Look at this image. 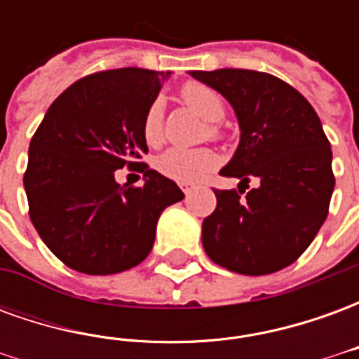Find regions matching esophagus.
<instances>
[{"label":"esophagus","instance_id":"obj_1","mask_svg":"<svg viewBox=\"0 0 359 359\" xmlns=\"http://www.w3.org/2000/svg\"><path fill=\"white\" fill-rule=\"evenodd\" d=\"M180 190L184 192V194H190L192 192V184H187V182H180Z\"/></svg>","mask_w":359,"mask_h":359}]
</instances>
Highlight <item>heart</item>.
I'll return each instance as SVG.
<instances>
[{
    "instance_id": "heart-1",
    "label": "heart",
    "mask_w": 359,
    "mask_h": 359,
    "mask_svg": "<svg viewBox=\"0 0 359 359\" xmlns=\"http://www.w3.org/2000/svg\"><path fill=\"white\" fill-rule=\"evenodd\" d=\"M180 95L190 109H194L208 125L210 136H219L217 121L225 115V103L221 95L200 82H188L180 90ZM142 136L148 146H159L163 140V105L159 100L151 103L142 121ZM217 165V156L211 149L171 148L156 159L157 171L177 182H198L205 179Z\"/></svg>"
}]
</instances>
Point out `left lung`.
Masks as SVG:
<instances>
[{"instance_id":"left-lung-1","label":"left lung","mask_w":359,"mask_h":359,"mask_svg":"<svg viewBox=\"0 0 359 359\" xmlns=\"http://www.w3.org/2000/svg\"><path fill=\"white\" fill-rule=\"evenodd\" d=\"M190 74L217 90L241 125V144L221 175L242 184L259 180L244 200L236 190H213L217 208L203 219V250L211 262L241 275L285 269L306 252L329 213L334 175L321 121L298 90L273 74L248 69Z\"/></svg>"}]
</instances>
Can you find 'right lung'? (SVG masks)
<instances>
[{
    "mask_svg": "<svg viewBox=\"0 0 359 359\" xmlns=\"http://www.w3.org/2000/svg\"><path fill=\"white\" fill-rule=\"evenodd\" d=\"M171 73L138 67L102 71L51 103L30 140L25 190L43 244L74 271L113 275L142 264L157 219L184 194L138 163L148 146L142 121ZM141 165L142 187H121L114 171Z\"/></svg>",
    "mask_w": 359,
    "mask_h": 359,
    "instance_id": "1",
    "label": "right lung"
}]
</instances>
